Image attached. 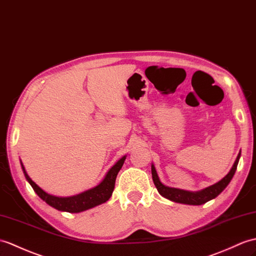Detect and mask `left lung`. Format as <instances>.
Wrapping results in <instances>:
<instances>
[{
  "label": "left lung",
  "instance_id": "8db88e82",
  "mask_svg": "<svg viewBox=\"0 0 256 256\" xmlns=\"http://www.w3.org/2000/svg\"><path fill=\"white\" fill-rule=\"evenodd\" d=\"M240 157H241V152L238 154V157L232 166V168L230 169L227 176H224L220 181L212 184L210 186L200 190V191H194V192L186 191V190H181V188H170V186H164V184L160 181L154 164H152V181H154V184H155V186L157 188L159 194L164 196V198L176 202V203H181V204L202 205V204H205L206 202L217 198V196L220 194L226 188H227V186L230 183L231 179H232L236 174V166H238V162H239Z\"/></svg>",
  "mask_w": 256,
  "mask_h": 256
}]
</instances>
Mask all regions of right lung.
<instances>
[{"instance_id": "add662e5", "label": "right lung", "mask_w": 256, "mask_h": 256, "mask_svg": "<svg viewBox=\"0 0 256 256\" xmlns=\"http://www.w3.org/2000/svg\"><path fill=\"white\" fill-rule=\"evenodd\" d=\"M126 158V155L118 159V162L109 169V171L106 172V174L104 176L102 181H101L98 186L89 188L87 191H84L80 194H76L73 196H66V198L54 196L44 191L42 188H39L37 184H36L30 178H29L22 162H20V164H22V169L24 174H25L26 180L32 186L34 191L37 193L39 198L42 200H44L48 205H50L51 207H53V208L61 212H80L87 210H90L92 207H96L100 204H104L111 198L112 192H114V190L116 176L118 174V171L121 170Z\"/></svg>"}]
</instances>
